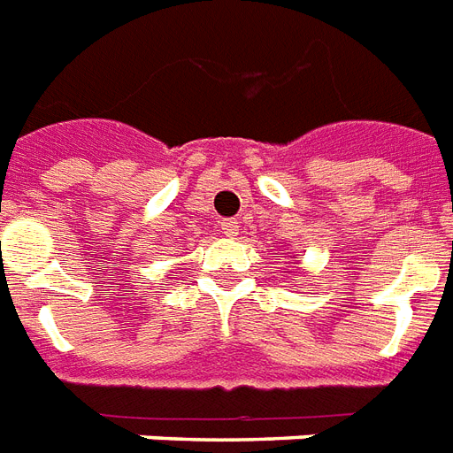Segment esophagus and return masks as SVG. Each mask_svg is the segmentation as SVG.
Returning a JSON list of instances; mask_svg holds the SVG:
<instances>
[{"label": "esophagus", "instance_id": "34e87169", "mask_svg": "<svg viewBox=\"0 0 453 453\" xmlns=\"http://www.w3.org/2000/svg\"><path fill=\"white\" fill-rule=\"evenodd\" d=\"M220 233L226 234V237H230V240H234V237L240 234V226H237L234 220H223V223H220Z\"/></svg>", "mask_w": 453, "mask_h": 453}]
</instances>
